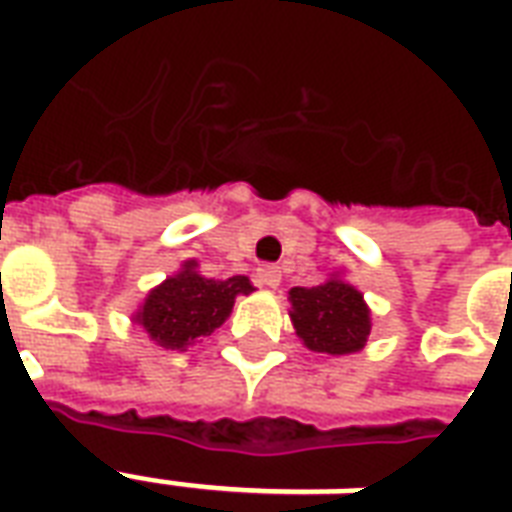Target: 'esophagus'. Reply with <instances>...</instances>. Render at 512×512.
I'll return each mask as SVG.
<instances>
[{"mask_svg": "<svg viewBox=\"0 0 512 512\" xmlns=\"http://www.w3.org/2000/svg\"><path fill=\"white\" fill-rule=\"evenodd\" d=\"M280 267L275 264H261L259 270H256V280H259V286L264 288H278L280 286Z\"/></svg>", "mask_w": 512, "mask_h": 512, "instance_id": "34e87169", "label": "esophagus"}]
</instances>
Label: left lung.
Returning <instances> with one entry per match:
<instances>
[{
    "label": "left lung",
    "mask_w": 512,
    "mask_h": 512,
    "mask_svg": "<svg viewBox=\"0 0 512 512\" xmlns=\"http://www.w3.org/2000/svg\"><path fill=\"white\" fill-rule=\"evenodd\" d=\"M291 321L310 351L353 353L367 343L370 310L353 286L329 280L324 286L291 288Z\"/></svg>",
    "instance_id": "8db88e82"
}]
</instances>
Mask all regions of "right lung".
<instances>
[{"label":"right lung","mask_w":512,"mask_h":512,"mask_svg":"<svg viewBox=\"0 0 512 512\" xmlns=\"http://www.w3.org/2000/svg\"><path fill=\"white\" fill-rule=\"evenodd\" d=\"M245 275L215 280L202 278L194 264L153 288L137 313L142 329L164 348H186L224 324L237 294H251Z\"/></svg>","instance_id":"obj_1"}]
</instances>
